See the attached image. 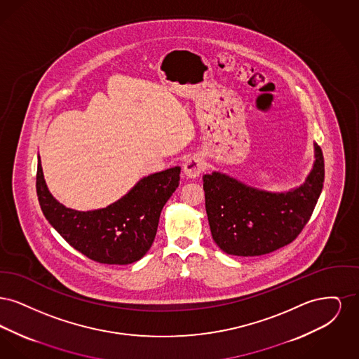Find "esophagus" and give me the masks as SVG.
<instances>
[{
    "label": "esophagus",
    "instance_id": "obj_1",
    "mask_svg": "<svg viewBox=\"0 0 359 359\" xmlns=\"http://www.w3.org/2000/svg\"><path fill=\"white\" fill-rule=\"evenodd\" d=\"M205 170V161H203L202 158H199V157H195V156L187 158V161L184 163V167H183L184 175H186L187 177H191V179L198 177Z\"/></svg>",
    "mask_w": 359,
    "mask_h": 359
}]
</instances>
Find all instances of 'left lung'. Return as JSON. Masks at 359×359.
<instances>
[{
  "mask_svg": "<svg viewBox=\"0 0 359 359\" xmlns=\"http://www.w3.org/2000/svg\"><path fill=\"white\" fill-rule=\"evenodd\" d=\"M306 182L287 192L249 187L229 175L203 176L205 212L212 239L224 253L253 257L290 243L307 224L325 182V158L318 144Z\"/></svg>",
  "mask_w": 359,
  "mask_h": 359,
  "instance_id": "1",
  "label": "left lung"
}]
</instances>
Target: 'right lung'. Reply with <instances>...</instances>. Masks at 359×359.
<instances>
[{
    "label": "right lung",
    "mask_w": 359,
    "mask_h": 359,
    "mask_svg": "<svg viewBox=\"0 0 359 359\" xmlns=\"http://www.w3.org/2000/svg\"><path fill=\"white\" fill-rule=\"evenodd\" d=\"M179 180L180 167L152 173L117 202L100 210L76 211L52 196L39 157L36 191L44 217L74 249L101 264L128 265L151 249L161 210Z\"/></svg>",
    "instance_id": "1"
}]
</instances>
